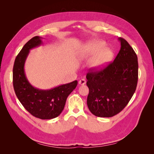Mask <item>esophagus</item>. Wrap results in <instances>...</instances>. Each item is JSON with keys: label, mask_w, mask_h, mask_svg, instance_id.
I'll list each match as a JSON object with an SVG mask.
<instances>
[{"label": "esophagus", "mask_w": 154, "mask_h": 154, "mask_svg": "<svg viewBox=\"0 0 154 154\" xmlns=\"http://www.w3.org/2000/svg\"><path fill=\"white\" fill-rule=\"evenodd\" d=\"M78 83H79V85H83L86 83V80H85V79H82V80H80V81L78 82Z\"/></svg>", "instance_id": "esophagus-1"}]
</instances>
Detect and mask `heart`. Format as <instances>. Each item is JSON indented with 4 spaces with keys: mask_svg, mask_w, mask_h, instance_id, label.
Returning <instances> with one entry per match:
<instances>
[{
    "mask_svg": "<svg viewBox=\"0 0 154 154\" xmlns=\"http://www.w3.org/2000/svg\"><path fill=\"white\" fill-rule=\"evenodd\" d=\"M105 44L101 40L88 42L78 51L77 58L79 61H85L88 59V67L92 71H100L111 62L114 53L110 49L105 47Z\"/></svg>",
    "mask_w": 154,
    "mask_h": 154,
    "instance_id": "1",
    "label": "heart"
}]
</instances>
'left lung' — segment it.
Here are the masks:
<instances>
[{"mask_svg": "<svg viewBox=\"0 0 154 154\" xmlns=\"http://www.w3.org/2000/svg\"><path fill=\"white\" fill-rule=\"evenodd\" d=\"M118 40L121 49L114 62L101 71L88 72L86 76L89 89L87 106L97 117L109 118L120 112L136 89L137 55L125 39Z\"/></svg>", "mask_w": 154, "mask_h": 154, "instance_id": "left-lung-1", "label": "left lung"}]
</instances>
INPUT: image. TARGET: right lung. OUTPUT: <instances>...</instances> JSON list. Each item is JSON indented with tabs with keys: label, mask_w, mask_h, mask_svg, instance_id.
Masks as SVG:
<instances>
[{
	"label": "right lung",
	"mask_w": 154,
	"mask_h": 154,
	"mask_svg": "<svg viewBox=\"0 0 154 154\" xmlns=\"http://www.w3.org/2000/svg\"><path fill=\"white\" fill-rule=\"evenodd\" d=\"M36 36L24 45L17 56L13 69V83L15 94L23 106L36 118L51 119L61 114L68 96L76 88L77 80L48 90L32 86L26 77L24 66L30 50L43 44Z\"/></svg>",
	"instance_id": "obj_1"
}]
</instances>
